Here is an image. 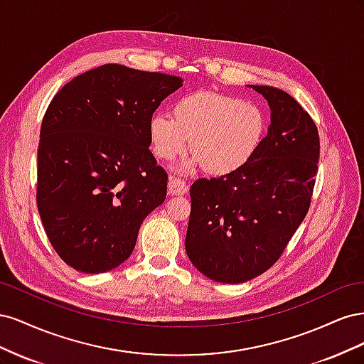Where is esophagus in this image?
I'll return each instance as SVG.
<instances>
[{
  "mask_svg": "<svg viewBox=\"0 0 364 364\" xmlns=\"http://www.w3.org/2000/svg\"><path fill=\"white\" fill-rule=\"evenodd\" d=\"M188 191V183H186L182 178H173L168 182V193L173 196H181Z\"/></svg>",
  "mask_w": 364,
  "mask_h": 364,
  "instance_id": "34e87169",
  "label": "esophagus"
}]
</instances>
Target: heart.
<instances>
[{
  "label": "heart",
  "mask_w": 364,
  "mask_h": 364,
  "mask_svg": "<svg viewBox=\"0 0 364 364\" xmlns=\"http://www.w3.org/2000/svg\"><path fill=\"white\" fill-rule=\"evenodd\" d=\"M266 127V115L258 105L234 95L200 91L179 98L173 106V117L153 115L149 136L159 159L171 161L191 146V165H203L208 173L226 176L255 156Z\"/></svg>",
  "instance_id": "obj_1"
}]
</instances>
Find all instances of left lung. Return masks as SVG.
Masks as SVG:
<instances>
[{
	"instance_id": "8db88e82",
	"label": "left lung",
	"mask_w": 364,
	"mask_h": 364,
	"mask_svg": "<svg viewBox=\"0 0 364 364\" xmlns=\"http://www.w3.org/2000/svg\"><path fill=\"white\" fill-rule=\"evenodd\" d=\"M252 87L266 97L272 124L243 168L191 185L185 247L205 277L238 284L279 259L311 205L321 138L294 98L278 87Z\"/></svg>"
}]
</instances>
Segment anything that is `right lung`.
<instances>
[{"label":"right lung","mask_w":364,"mask_h":364,"mask_svg":"<svg viewBox=\"0 0 364 364\" xmlns=\"http://www.w3.org/2000/svg\"><path fill=\"white\" fill-rule=\"evenodd\" d=\"M181 86V77L106 63L53 97L36 202L51 246L73 269L103 273L124 262L142 220L164 203L168 174L149 150V121Z\"/></svg>","instance_id":"obj_1"}]
</instances>
